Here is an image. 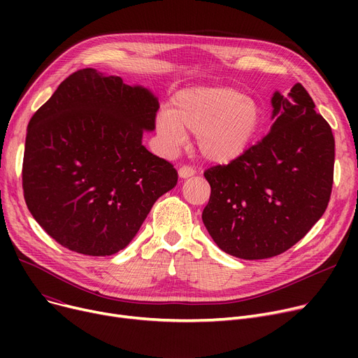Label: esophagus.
<instances>
[{"label": "esophagus", "mask_w": 358, "mask_h": 358, "mask_svg": "<svg viewBox=\"0 0 358 358\" xmlns=\"http://www.w3.org/2000/svg\"><path fill=\"white\" fill-rule=\"evenodd\" d=\"M194 174H196V171H194V169H193L192 166L184 165V166H181V168L178 169V177H180V178H189V177H193Z\"/></svg>", "instance_id": "34e87169"}]
</instances>
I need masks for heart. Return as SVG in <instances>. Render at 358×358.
I'll return each instance as SVG.
<instances>
[{
    "instance_id": "1",
    "label": "heart",
    "mask_w": 358,
    "mask_h": 358,
    "mask_svg": "<svg viewBox=\"0 0 358 358\" xmlns=\"http://www.w3.org/2000/svg\"><path fill=\"white\" fill-rule=\"evenodd\" d=\"M264 111L261 104L232 87H193L177 92L157 117L159 135L173 149L194 134L203 159L228 165L245 155L257 141Z\"/></svg>"
}]
</instances>
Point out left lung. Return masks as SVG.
I'll use <instances>...</instances> for the list:
<instances>
[{
    "label": "left lung",
    "instance_id": "left-lung-1",
    "mask_svg": "<svg viewBox=\"0 0 358 358\" xmlns=\"http://www.w3.org/2000/svg\"><path fill=\"white\" fill-rule=\"evenodd\" d=\"M268 135L228 165L204 171L210 199L201 219L216 245L242 259L292 248L321 219L331 197L335 141L302 84L271 97Z\"/></svg>",
    "mask_w": 358,
    "mask_h": 358
}]
</instances>
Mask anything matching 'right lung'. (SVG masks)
Returning a JSON list of instances; mask_svg holds the SVG:
<instances>
[{"mask_svg":"<svg viewBox=\"0 0 358 358\" xmlns=\"http://www.w3.org/2000/svg\"><path fill=\"white\" fill-rule=\"evenodd\" d=\"M158 99L94 68L73 72L27 126L24 200L62 247L92 257L126 248L178 174L142 145Z\"/></svg>","mask_w":358,"mask_h":358,"instance_id":"1","label":"right lung"}]
</instances>
